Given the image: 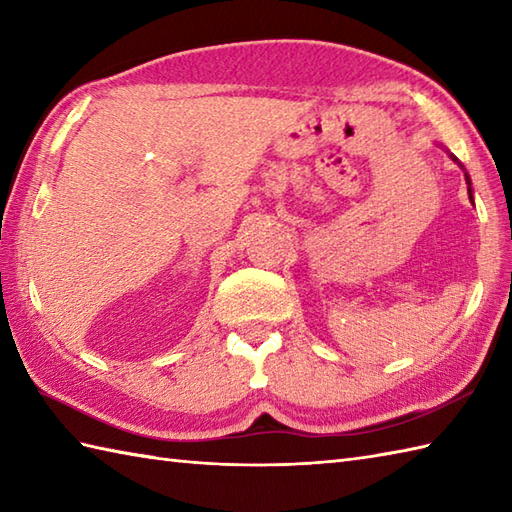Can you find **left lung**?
<instances>
[{
    "label": "left lung",
    "instance_id": "8db88e82",
    "mask_svg": "<svg viewBox=\"0 0 512 512\" xmlns=\"http://www.w3.org/2000/svg\"><path fill=\"white\" fill-rule=\"evenodd\" d=\"M449 156L453 158V162H458V165H460V160H458V158H455L453 154H449ZM460 167H462V165H460ZM462 169H464V167H462ZM464 178H466V184H469V200L473 202V189H471V178H469V173H466V171H464Z\"/></svg>",
    "mask_w": 512,
    "mask_h": 512
}]
</instances>
